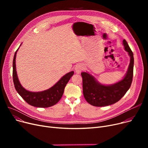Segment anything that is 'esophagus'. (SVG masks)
<instances>
[{"instance_id": "esophagus-1", "label": "esophagus", "mask_w": 148, "mask_h": 148, "mask_svg": "<svg viewBox=\"0 0 148 148\" xmlns=\"http://www.w3.org/2000/svg\"><path fill=\"white\" fill-rule=\"evenodd\" d=\"M83 66L82 64H77L75 67V72L77 74H79L80 73L83 69Z\"/></svg>"}]
</instances>
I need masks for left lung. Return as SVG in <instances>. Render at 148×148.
<instances>
[{
	"label": "left lung",
	"instance_id": "1",
	"mask_svg": "<svg viewBox=\"0 0 148 148\" xmlns=\"http://www.w3.org/2000/svg\"><path fill=\"white\" fill-rule=\"evenodd\" d=\"M123 44L130 56V64L127 73L122 80L110 86H104L97 82L94 77L88 73H81L83 95L90 104L97 107L112 105L119 101L130 89L133 77L134 56L125 40H123Z\"/></svg>",
	"mask_w": 148,
	"mask_h": 148
}]
</instances>
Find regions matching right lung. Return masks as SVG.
<instances>
[{"label": "right lung", "mask_w": 148, "mask_h": 148, "mask_svg": "<svg viewBox=\"0 0 148 148\" xmlns=\"http://www.w3.org/2000/svg\"><path fill=\"white\" fill-rule=\"evenodd\" d=\"M18 50V49L15 51L14 56L12 70L13 82L17 92L23 99L26 101V103L32 106L46 108L55 105L59 101V100L63 95L66 85L69 79H71V77L73 75L74 71L68 73L64 77H62L56 84L48 90L38 92L28 91L23 88L20 84L17 77L16 69H15L16 68L15 58H16V54Z\"/></svg>", "instance_id": "obj_1"}]
</instances>
